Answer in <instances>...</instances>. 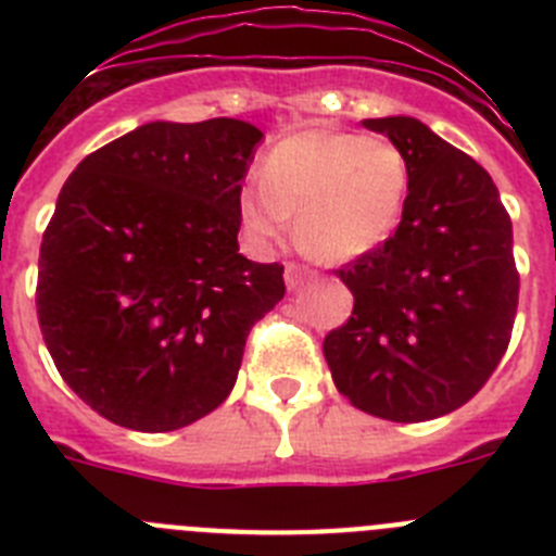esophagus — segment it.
<instances>
[{
  "label": "esophagus",
  "instance_id": "obj_1",
  "mask_svg": "<svg viewBox=\"0 0 556 556\" xmlns=\"http://www.w3.org/2000/svg\"><path fill=\"white\" fill-rule=\"evenodd\" d=\"M283 281H287L289 289H298L306 281V269H301L298 264H287V269H283Z\"/></svg>",
  "mask_w": 556,
  "mask_h": 556
}]
</instances>
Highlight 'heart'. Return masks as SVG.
I'll list each match as a JSON object with an SVG mask.
<instances>
[{"label":"heart","instance_id":"heart-1","mask_svg":"<svg viewBox=\"0 0 556 556\" xmlns=\"http://www.w3.org/2000/svg\"><path fill=\"white\" fill-rule=\"evenodd\" d=\"M409 161L387 136L306 130L273 147L262 184L239 194L255 242H278L294 214L298 244L312 258L348 264L390 239L404 217Z\"/></svg>","mask_w":556,"mask_h":556}]
</instances>
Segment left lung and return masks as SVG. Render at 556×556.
Listing matches in <instances>:
<instances>
[{
    "instance_id": "8db88e82",
    "label": "left lung",
    "mask_w": 556,
    "mask_h": 556,
    "mask_svg": "<svg viewBox=\"0 0 556 556\" xmlns=\"http://www.w3.org/2000/svg\"><path fill=\"white\" fill-rule=\"evenodd\" d=\"M409 161L395 233L337 269L353 314L323 342L333 384L392 424L468 404L509 345L518 308L513 223L493 178L412 116L365 119Z\"/></svg>"
}]
</instances>
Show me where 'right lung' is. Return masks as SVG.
I'll use <instances>...</instances> for the list:
<instances>
[{
	"mask_svg": "<svg viewBox=\"0 0 556 556\" xmlns=\"http://www.w3.org/2000/svg\"><path fill=\"white\" fill-rule=\"evenodd\" d=\"M264 132L242 119L150 122L86 155L38 258V323L58 372L132 431H175L230 395L281 264L239 253V194Z\"/></svg>",
	"mask_w": 556,
	"mask_h": 556,
	"instance_id": "add662e5",
	"label": "right lung"
}]
</instances>
